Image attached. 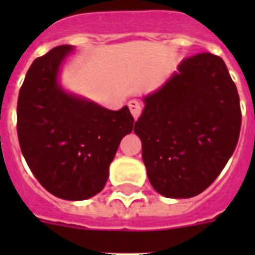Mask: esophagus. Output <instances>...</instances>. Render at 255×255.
I'll return each mask as SVG.
<instances>
[{
  "instance_id": "1",
  "label": "esophagus",
  "mask_w": 255,
  "mask_h": 255,
  "mask_svg": "<svg viewBox=\"0 0 255 255\" xmlns=\"http://www.w3.org/2000/svg\"><path fill=\"white\" fill-rule=\"evenodd\" d=\"M128 107H129V111H131L132 116H133L135 119H137V118L140 116V114H141V110H143L141 103L135 99L129 100V102H128Z\"/></svg>"
}]
</instances>
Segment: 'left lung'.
<instances>
[{
	"label": "left lung",
	"mask_w": 255,
	"mask_h": 255,
	"mask_svg": "<svg viewBox=\"0 0 255 255\" xmlns=\"http://www.w3.org/2000/svg\"><path fill=\"white\" fill-rule=\"evenodd\" d=\"M143 100L133 131L151 185L164 197L197 196L221 173L241 131L240 96L225 62L210 53L186 58Z\"/></svg>",
	"instance_id": "obj_1"
}]
</instances>
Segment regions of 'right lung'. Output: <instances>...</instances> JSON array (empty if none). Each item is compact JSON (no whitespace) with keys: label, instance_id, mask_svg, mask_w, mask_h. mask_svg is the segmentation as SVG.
Wrapping results in <instances>:
<instances>
[{"label":"right lung","instance_id":"right-lung-1","mask_svg":"<svg viewBox=\"0 0 255 255\" xmlns=\"http://www.w3.org/2000/svg\"><path fill=\"white\" fill-rule=\"evenodd\" d=\"M71 51L58 46L30 66L18 95L17 132L39 184L55 197L81 201L104 188L133 118L127 106L111 111L62 88L58 75Z\"/></svg>","mask_w":255,"mask_h":255}]
</instances>
